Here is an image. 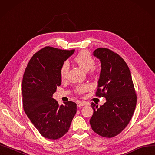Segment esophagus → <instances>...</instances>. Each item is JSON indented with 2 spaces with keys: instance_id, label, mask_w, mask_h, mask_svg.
<instances>
[{
  "instance_id": "34e87169",
  "label": "esophagus",
  "mask_w": 155,
  "mask_h": 155,
  "mask_svg": "<svg viewBox=\"0 0 155 155\" xmlns=\"http://www.w3.org/2000/svg\"><path fill=\"white\" fill-rule=\"evenodd\" d=\"M77 105L78 107H81L83 106H86L87 105V104L85 102H81V101H78L77 102Z\"/></svg>"
}]
</instances>
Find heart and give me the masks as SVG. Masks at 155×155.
<instances>
[{"mask_svg":"<svg viewBox=\"0 0 155 155\" xmlns=\"http://www.w3.org/2000/svg\"><path fill=\"white\" fill-rule=\"evenodd\" d=\"M74 61L76 63L85 71H89L92 74H94L97 72V68L94 66L95 62L94 58L90 55L89 51L86 50H83L79 52L77 56L75 57ZM69 71V64L67 61L64 62L61 68V76L62 79H66L67 78ZM91 89V87L88 84H83L81 85L78 86L76 89V93L78 94H83L85 92L89 91Z\"/></svg>","mask_w":155,"mask_h":155,"instance_id":"heart-1","label":"heart"}]
</instances>
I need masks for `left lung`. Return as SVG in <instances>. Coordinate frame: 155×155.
Returning a JSON list of instances; mask_svg holds the SVG:
<instances>
[{
	"label": "left lung",
	"mask_w": 155,
	"mask_h": 155,
	"mask_svg": "<svg viewBox=\"0 0 155 155\" xmlns=\"http://www.w3.org/2000/svg\"><path fill=\"white\" fill-rule=\"evenodd\" d=\"M93 55L100 59L101 71L96 96L106 102L100 107L92 102L90 119L93 131L102 137L118 135L129 123L136 109L137 97L130 71L123 58L107 48H98Z\"/></svg>",
	"instance_id": "8db88e82"
}]
</instances>
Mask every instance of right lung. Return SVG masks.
Instances as JSON below:
<instances>
[{"mask_svg":"<svg viewBox=\"0 0 155 155\" xmlns=\"http://www.w3.org/2000/svg\"><path fill=\"white\" fill-rule=\"evenodd\" d=\"M75 51L47 46L29 61L22 81L23 106L28 119L45 138L57 140L68 131L77 111L72 101L58 105L53 98L61 84V68Z\"/></svg>","mask_w":155,"mask_h":155,"instance_id":"right-lung-1","label":"right lung"}]
</instances>
